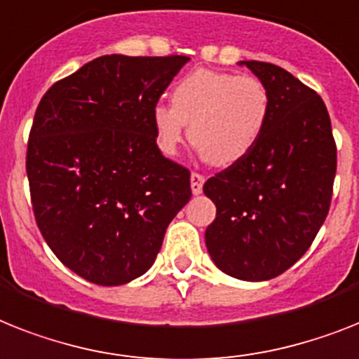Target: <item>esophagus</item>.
Wrapping results in <instances>:
<instances>
[{"label":"esophagus","instance_id":"1","mask_svg":"<svg viewBox=\"0 0 359 359\" xmlns=\"http://www.w3.org/2000/svg\"><path fill=\"white\" fill-rule=\"evenodd\" d=\"M203 182H205V177L201 176V174H198V172H192L191 174L192 194H200L201 189H203Z\"/></svg>","mask_w":359,"mask_h":359}]
</instances>
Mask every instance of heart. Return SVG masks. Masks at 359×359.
I'll list each match as a JSON object with an SVG mask.
<instances>
[{
	"instance_id": "1",
	"label": "heart",
	"mask_w": 359,
	"mask_h": 359,
	"mask_svg": "<svg viewBox=\"0 0 359 359\" xmlns=\"http://www.w3.org/2000/svg\"><path fill=\"white\" fill-rule=\"evenodd\" d=\"M269 109V93L259 79L194 69L172 90V106L154 108L156 143L165 156H174L191 124L192 147L216 167H229L257 147Z\"/></svg>"
}]
</instances>
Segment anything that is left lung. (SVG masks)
<instances>
[{
  "mask_svg": "<svg viewBox=\"0 0 359 359\" xmlns=\"http://www.w3.org/2000/svg\"><path fill=\"white\" fill-rule=\"evenodd\" d=\"M269 93V119L242 161L209 177L216 205L205 231L212 262L240 280L273 279L292 268L327 218L337 152L323 99L283 67L238 62Z\"/></svg>",
  "mask_w": 359,
  "mask_h": 359,
  "instance_id": "8db88e82",
  "label": "left lung"
}]
</instances>
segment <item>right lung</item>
Here are the masks:
<instances>
[{"label":"right lung","instance_id":"1","mask_svg":"<svg viewBox=\"0 0 359 359\" xmlns=\"http://www.w3.org/2000/svg\"><path fill=\"white\" fill-rule=\"evenodd\" d=\"M189 56L106 55L41 97L27 144L34 218L82 279L119 286L147 273L191 172L156 144L152 111Z\"/></svg>","mask_w":359,"mask_h":359}]
</instances>
